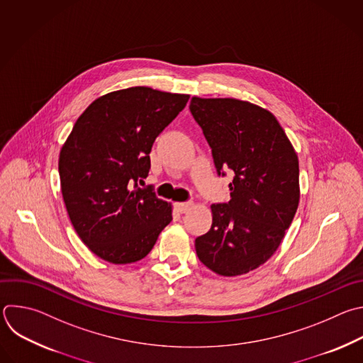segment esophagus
<instances>
[{
  "instance_id": "1",
  "label": "esophagus",
  "mask_w": 363,
  "mask_h": 363,
  "mask_svg": "<svg viewBox=\"0 0 363 363\" xmlns=\"http://www.w3.org/2000/svg\"><path fill=\"white\" fill-rule=\"evenodd\" d=\"M192 202H175V209L181 213H185L192 208Z\"/></svg>"
}]
</instances>
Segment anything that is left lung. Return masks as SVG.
Returning <instances> with one entry per match:
<instances>
[{"mask_svg": "<svg viewBox=\"0 0 363 363\" xmlns=\"http://www.w3.org/2000/svg\"><path fill=\"white\" fill-rule=\"evenodd\" d=\"M189 109L212 148L218 175L233 172L230 201L212 203L211 229L195 239L199 261L220 277L264 265L299 203L298 155L268 109L235 98L192 96Z\"/></svg>", "mask_w": 363, "mask_h": 363, "instance_id": "obj_1", "label": "left lung"}]
</instances>
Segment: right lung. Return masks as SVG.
Segmentation results:
<instances>
[{
  "instance_id": "right-lung-1",
  "label": "right lung",
  "mask_w": 363,
  "mask_h": 363,
  "mask_svg": "<svg viewBox=\"0 0 363 363\" xmlns=\"http://www.w3.org/2000/svg\"><path fill=\"white\" fill-rule=\"evenodd\" d=\"M188 99L150 86L105 94L79 115L64 143L58 171L65 208L82 242L101 259L141 261L172 220V205L137 184L148 177L157 137Z\"/></svg>"
}]
</instances>
